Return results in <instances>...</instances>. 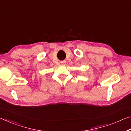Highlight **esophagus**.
<instances>
[{"label": "esophagus", "mask_w": 131, "mask_h": 131, "mask_svg": "<svg viewBox=\"0 0 131 131\" xmlns=\"http://www.w3.org/2000/svg\"><path fill=\"white\" fill-rule=\"evenodd\" d=\"M65 63H66V61H61V64H65Z\"/></svg>", "instance_id": "1"}]
</instances>
